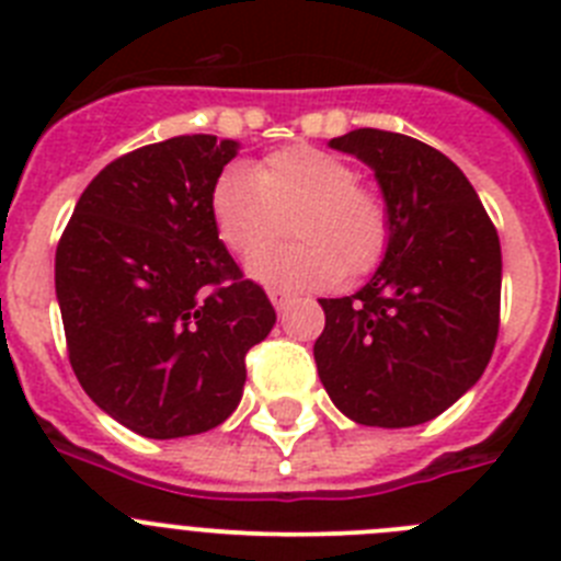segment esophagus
<instances>
[{
  "instance_id": "34e87169",
  "label": "esophagus",
  "mask_w": 561,
  "mask_h": 561,
  "mask_svg": "<svg viewBox=\"0 0 561 561\" xmlns=\"http://www.w3.org/2000/svg\"><path fill=\"white\" fill-rule=\"evenodd\" d=\"M266 295H270L272 306H275L277 311H280V309H286V304H289V300H291V291L280 289V286H272V289L266 291Z\"/></svg>"
}]
</instances>
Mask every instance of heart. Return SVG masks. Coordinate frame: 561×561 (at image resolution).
Here are the masks:
<instances>
[{
	"instance_id": "heart-1",
	"label": "heart",
	"mask_w": 561,
	"mask_h": 561,
	"mask_svg": "<svg viewBox=\"0 0 561 561\" xmlns=\"http://www.w3.org/2000/svg\"><path fill=\"white\" fill-rule=\"evenodd\" d=\"M210 216L221 244L244 261L293 227L297 245L252 261L264 284L329 286L368 275L390 241L381 193L359 182L348 160L311 146L272 151L252 171L225 168L213 182Z\"/></svg>"
}]
</instances>
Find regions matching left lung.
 <instances>
[{
    "label": "left lung",
    "instance_id": "1",
    "mask_svg": "<svg viewBox=\"0 0 561 561\" xmlns=\"http://www.w3.org/2000/svg\"><path fill=\"white\" fill-rule=\"evenodd\" d=\"M374 168L390 210L376 275L351 297L320 300L317 374L365 427H415L472 388L500 329V238L478 193L438 148L356 128L329 142Z\"/></svg>",
    "mask_w": 561,
    "mask_h": 561
}]
</instances>
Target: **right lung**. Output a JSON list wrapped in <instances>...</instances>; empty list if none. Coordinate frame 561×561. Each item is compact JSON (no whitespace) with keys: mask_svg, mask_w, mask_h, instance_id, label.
Returning a JSON list of instances; mask_svg holds the SVG:
<instances>
[{"mask_svg":"<svg viewBox=\"0 0 561 561\" xmlns=\"http://www.w3.org/2000/svg\"><path fill=\"white\" fill-rule=\"evenodd\" d=\"M238 142L182 134L108 162L56 250L69 365L103 413L146 438L219 427L275 309L216 236L210 191Z\"/></svg>","mask_w":561,"mask_h":561,"instance_id":"add662e5","label":"right lung"}]
</instances>
